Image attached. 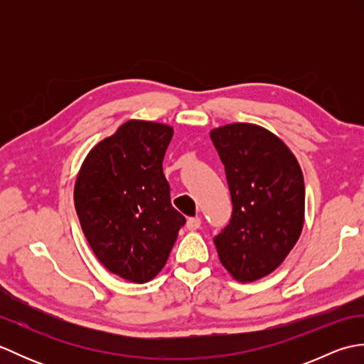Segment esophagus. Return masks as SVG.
<instances>
[{
  "mask_svg": "<svg viewBox=\"0 0 364 364\" xmlns=\"http://www.w3.org/2000/svg\"><path fill=\"white\" fill-rule=\"evenodd\" d=\"M200 225H202V219H200V218H189L188 222H186V228H188L189 231L198 230Z\"/></svg>",
  "mask_w": 364,
  "mask_h": 364,
  "instance_id": "1",
  "label": "esophagus"
}]
</instances>
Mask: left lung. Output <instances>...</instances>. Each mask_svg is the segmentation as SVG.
I'll list each match as a JSON object with an SVG mask.
<instances>
[{"mask_svg": "<svg viewBox=\"0 0 364 364\" xmlns=\"http://www.w3.org/2000/svg\"><path fill=\"white\" fill-rule=\"evenodd\" d=\"M233 203L228 225L214 237L219 259L237 282L272 274L299 241L305 222L304 175L280 137L253 123L210 131Z\"/></svg>", "mask_w": 364, "mask_h": 364, "instance_id": "1", "label": "left lung"}]
</instances>
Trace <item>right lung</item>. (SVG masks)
<instances>
[{"instance_id":"right-lung-1","label":"right lung","mask_w":364,"mask_h":364,"mask_svg":"<svg viewBox=\"0 0 364 364\" xmlns=\"http://www.w3.org/2000/svg\"><path fill=\"white\" fill-rule=\"evenodd\" d=\"M173 128L128 120L92 149L75 181V208L98 261L146 283L166 266L186 219L170 203L162 161Z\"/></svg>"}]
</instances>
